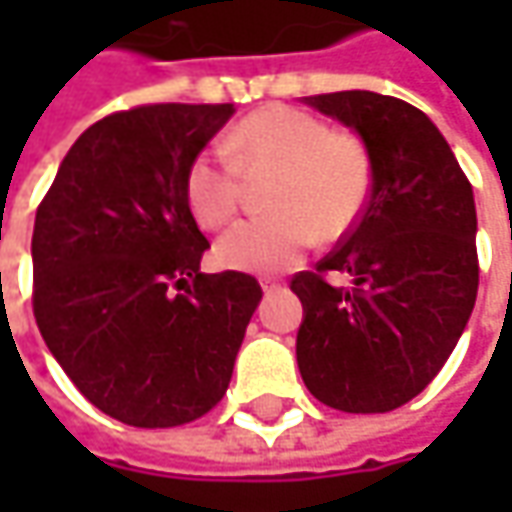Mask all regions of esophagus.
Wrapping results in <instances>:
<instances>
[{
  "label": "esophagus",
  "mask_w": 512,
  "mask_h": 512,
  "mask_svg": "<svg viewBox=\"0 0 512 512\" xmlns=\"http://www.w3.org/2000/svg\"><path fill=\"white\" fill-rule=\"evenodd\" d=\"M262 290H265L267 296H270V293H279V290H282V285H279V282H273V279H262Z\"/></svg>",
  "instance_id": "esophagus-1"
}]
</instances>
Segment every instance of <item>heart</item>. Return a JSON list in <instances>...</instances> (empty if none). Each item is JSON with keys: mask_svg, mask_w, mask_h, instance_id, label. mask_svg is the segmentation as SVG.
<instances>
[{"mask_svg": "<svg viewBox=\"0 0 512 512\" xmlns=\"http://www.w3.org/2000/svg\"><path fill=\"white\" fill-rule=\"evenodd\" d=\"M227 153L230 159L202 150L185 170L187 207L202 227L233 222L242 176L276 173L267 190V207L276 213L230 227L216 245L219 262L233 270H290L319 233L336 239L356 225L373 190V162L362 139L290 105L245 116L227 136Z\"/></svg>", "mask_w": 512, "mask_h": 512, "instance_id": "obj_1", "label": "heart"}]
</instances>
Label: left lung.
Wrapping results in <instances>:
<instances>
[{
	"mask_svg": "<svg viewBox=\"0 0 512 512\" xmlns=\"http://www.w3.org/2000/svg\"><path fill=\"white\" fill-rule=\"evenodd\" d=\"M370 150L359 222L316 270L290 279L305 319L296 362L307 390L344 413H387L436 379L476 305L473 187L422 110L373 90L305 96ZM327 272L351 276L333 286Z\"/></svg>",
	"mask_w": 512,
	"mask_h": 512,
	"instance_id": "1",
	"label": "left lung"
}]
</instances>
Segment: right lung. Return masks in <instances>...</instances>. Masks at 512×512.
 <instances>
[{
	"instance_id": "right-lung-1",
	"label": "right lung",
	"mask_w": 512,
	"mask_h": 512,
	"mask_svg": "<svg viewBox=\"0 0 512 512\" xmlns=\"http://www.w3.org/2000/svg\"><path fill=\"white\" fill-rule=\"evenodd\" d=\"M233 105H139L90 125L33 225V316L93 407L176 427L222 402L262 287L202 273L185 170Z\"/></svg>"
}]
</instances>
